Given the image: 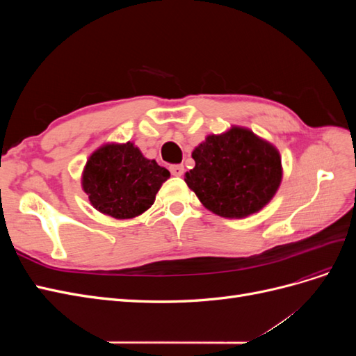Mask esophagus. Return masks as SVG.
I'll return each mask as SVG.
<instances>
[{"label": "esophagus", "instance_id": "obj_1", "mask_svg": "<svg viewBox=\"0 0 356 356\" xmlns=\"http://www.w3.org/2000/svg\"><path fill=\"white\" fill-rule=\"evenodd\" d=\"M169 169H170V174L174 177H181L184 174V166L182 165H172Z\"/></svg>", "mask_w": 356, "mask_h": 356}]
</instances>
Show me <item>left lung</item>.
<instances>
[{
    "label": "left lung",
    "instance_id": "left-lung-1",
    "mask_svg": "<svg viewBox=\"0 0 356 356\" xmlns=\"http://www.w3.org/2000/svg\"><path fill=\"white\" fill-rule=\"evenodd\" d=\"M191 157L196 166L186 172L187 186L204 208L224 218L263 209L281 186L279 152L250 129L233 126L221 135H208Z\"/></svg>",
    "mask_w": 356,
    "mask_h": 356
}]
</instances>
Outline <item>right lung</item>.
Wrapping results in <instances>:
<instances>
[{
  "label": "right lung",
  "instance_id": "right-lung-1",
  "mask_svg": "<svg viewBox=\"0 0 356 356\" xmlns=\"http://www.w3.org/2000/svg\"><path fill=\"white\" fill-rule=\"evenodd\" d=\"M169 177L166 168L145 159L134 143L105 144L89 157L81 186L93 208L113 218L127 220L152 207Z\"/></svg>",
  "mask_w": 356,
  "mask_h": 356
}]
</instances>
